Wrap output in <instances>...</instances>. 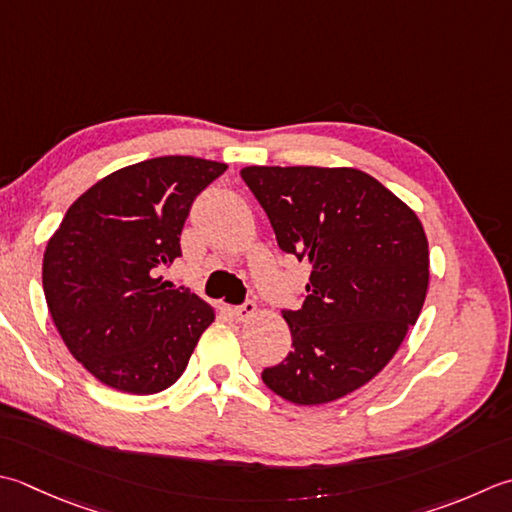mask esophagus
Masks as SVG:
<instances>
[{
  "instance_id": "esophagus-1",
  "label": "esophagus",
  "mask_w": 512,
  "mask_h": 512,
  "mask_svg": "<svg viewBox=\"0 0 512 512\" xmlns=\"http://www.w3.org/2000/svg\"><path fill=\"white\" fill-rule=\"evenodd\" d=\"M255 313H257L255 302H246L242 306H235L233 308V315L239 319V322H246V319H250Z\"/></svg>"
}]
</instances>
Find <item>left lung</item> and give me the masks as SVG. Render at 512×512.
I'll return each instance as SVG.
<instances>
[{
    "label": "left lung",
    "mask_w": 512,
    "mask_h": 512,
    "mask_svg": "<svg viewBox=\"0 0 512 512\" xmlns=\"http://www.w3.org/2000/svg\"><path fill=\"white\" fill-rule=\"evenodd\" d=\"M284 253L310 264L306 299L282 310L293 350L264 384L299 406L368 384L402 346L428 290V239L417 215L357 168L246 166Z\"/></svg>",
    "instance_id": "left-lung-1"
}]
</instances>
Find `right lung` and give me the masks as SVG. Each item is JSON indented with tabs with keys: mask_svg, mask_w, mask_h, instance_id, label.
<instances>
[{
	"mask_svg": "<svg viewBox=\"0 0 512 512\" xmlns=\"http://www.w3.org/2000/svg\"><path fill=\"white\" fill-rule=\"evenodd\" d=\"M228 166L168 155L119 168L66 210L48 239L50 317L79 364L130 395L173 386L215 310L157 273L182 257L195 197Z\"/></svg>",
	"mask_w": 512,
	"mask_h": 512,
	"instance_id": "right-lung-1",
	"label": "right lung"
}]
</instances>
